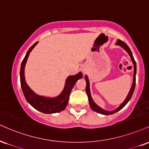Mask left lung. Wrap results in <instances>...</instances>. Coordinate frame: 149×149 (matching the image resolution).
Instances as JSON below:
<instances>
[{"label": "left lung", "mask_w": 149, "mask_h": 149, "mask_svg": "<svg viewBox=\"0 0 149 149\" xmlns=\"http://www.w3.org/2000/svg\"><path fill=\"white\" fill-rule=\"evenodd\" d=\"M116 44H117V45H119V46H122V47L124 48V49L126 50L127 52H128V53L129 54V55H130V57H131L132 61V63H133V65H134L133 83H132L131 89H130V92H129V93H128V96H127V97H126V99H125V101L123 102V103L121 104V105H120V106L118 107V108H116L115 110L112 111V112H110V111L104 110H103V109H101L100 107H98V105H96V104L94 102V101H93V100H92V96H91V94H90V90H89V82L88 78H87V76H85V81H86V89H85V90H86V92H87V96H88L89 105H90L91 108H92V110H94V111H95V112H98V113H99V114H104V115H109V114H112L115 113V112H118V111L121 110V109H122L123 107H124L127 103H128V102L130 101V98H131L132 95V94H133V92H134V90H135V87L136 71H137V67H136V62H135V59H134V57H133V55H132V52H131V51H130V48L128 47V45H127L126 43L122 42V41L119 40V39L117 41V42H116Z\"/></svg>", "instance_id": "left-lung-1"}]
</instances>
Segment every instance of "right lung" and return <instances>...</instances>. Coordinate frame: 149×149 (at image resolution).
I'll return each instance as SVG.
<instances>
[{"label": "right lung", "mask_w": 149, "mask_h": 149, "mask_svg": "<svg viewBox=\"0 0 149 149\" xmlns=\"http://www.w3.org/2000/svg\"><path fill=\"white\" fill-rule=\"evenodd\" d=\"M37 42L35 43L29 48V50L27 52L26 56L23 58L22 63H21L20 70V81L21 89H22L23 93L24 94L26 101L36 110L46 114L56 113V112H61V111L64 110L67 107L68 102H69V94L71 93V89H73V86L76 84L77 80L82 78V73L80 72L78 74L75 75V76L68 77L64 90L62 91L60 96H57V97L50 98L36 94L35 93H34L30 89V87L26 84L24 76V69L30 53L33 50V48L37 45Z\"/></svg>", "instance_id": "add662e5"}]
</instances>
